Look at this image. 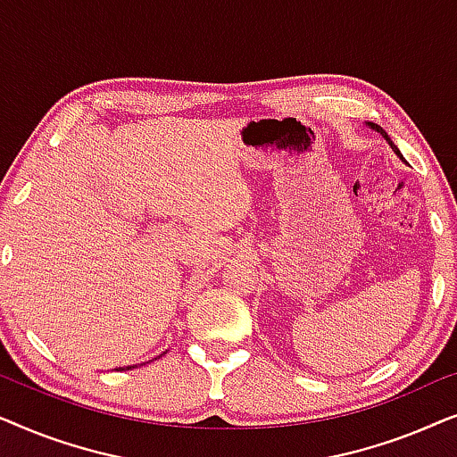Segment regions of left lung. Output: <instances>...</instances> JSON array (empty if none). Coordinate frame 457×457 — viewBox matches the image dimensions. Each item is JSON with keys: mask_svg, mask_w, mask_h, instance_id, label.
Wrapping results in <instances>:
<instances>
[{"mask_svg": "<svg viewBox=\"0 0 457 457\" xmlns=\"http://www.w3.org/2000/svg\"><path fill=\"white\" fill-rule=\"evenodd\" d=\"M368 127H370L372 130H377V133H380V135H383V137H385V141H386V143H389V145H391V149H393V152H395V154L399 155V158H402V154H399V149H397V145H395V143H393V141H391V137L385 133V129H383V127H378V124H374V122H368ZM402 160H403V158H402Z\"/></svg>", "mask_w": 457, "mask_h": 457, "instance_id": "8db88e82", "label": "left lung"}]
</instances>
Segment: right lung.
<instances>
[{
  "mask_svg": "<svg viewBox=\"0 0 457 457\" xmlns=\"http://www.w3.org/2000/svg\"><path fill=\"white\" fill-rule=\"evenodd\" d=\"M158 358H160V355H158ZM129 368H133V366H127V370H129ZM122 370H124V368H122Z\"/></svg>",
  "mask_w": 457,
  "mask_h": 457,
  "instance_id": "obj_1",
  "label": "right lung"
}]
</instances>
